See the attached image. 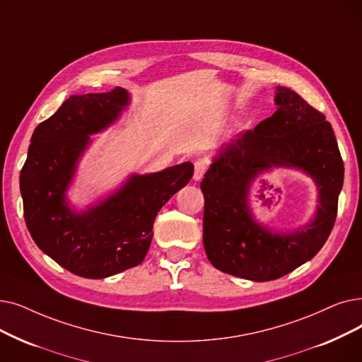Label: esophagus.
<instances>
[{"instance_id": "34e87169", "label": "esophagus", "mask_w": 362, "mask_h": 362, "mask_svg": "<svg viewBox=\"0 0 362 362\" xmlns=\"http://www.w3.org/2000/svg\"><path fill=\"white\" fill-rule=\"evenodd\" d=\"M207 171V161L206 160H197L195 161V171H194V179L201 180Z\"/></svg>"}]
</instances>
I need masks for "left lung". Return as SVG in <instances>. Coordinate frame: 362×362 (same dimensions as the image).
Masks as SVG:
<instances>
[{
	"label": "left lung",
	"instance_id": "obj_1",
	"mask_svg": "<svg viewBox=\"0 0 362 362\" xmlns=\"http://www.w3.org/2000/svg\"><path fill=\"white\" fill-rule=\"evenodd\" d=\"M275 102V114L220 149L201 182L209 260L218 271L260 282L290 274L322 248L336 222L344 176L334 132L324 114L286 87H276ZM272 165L302 168L319 185L317 216L302 231L269 233L249 216L247 183Z\"/></svg>",
	"mask_w": 362,
	"mask_h": 362
}]
</instances>
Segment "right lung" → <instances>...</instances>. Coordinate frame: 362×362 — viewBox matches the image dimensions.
<instances>
[{"instance_id": "obj_1", "label": "right lung", "mask_w": 362, "mask_h": 362, "mask_svg": "<svg viewBox=\"0 0 362 362\" xmlns=\"http://www.w3.org/2000/svg\"><path fill=\"white\" fill-rule=\"evenodd\" d=\"M127 103L129 94L121 87L71 96L38 124L21 171L30 237L47 256L78 276L106 278L142 263L156 213L194 175V165L183 163L132 176L119 192L86 213L68 207L65 191L88 134L114 122Z\"/></svg>"}]
</instances>
